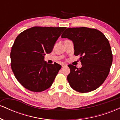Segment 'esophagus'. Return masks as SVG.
Here are the masks:
<instances>
[{
    "label": "esophagus",
    "mask_w": 120,
    "mask_h": 120,
    "mask_svg": "<svg viewBox=\"0 0 120 120\" xmlns=\"http://www.w3.org/2000/svg\"><path fill=\"white\" fill-rule=\"evenodd\" d=\"M67 65L65 64H62V67H67Z\"/></svg>",
    "instance_id": "esophagus-1"
}]
</instances>
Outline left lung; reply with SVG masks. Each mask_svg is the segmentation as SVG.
I'll return each instance as SVG.
<instances>
[{"label": "left lung", "instance_id": "obj_1", "mask_svg": "<svg viewBox=\"0 0 120 120\" xmlns=\"http://www.w3.org/2000/svg\"><path fill=\"white\" fill-rule=\"evenodd\" d=\"M74 44V54L79 55L82 67L68 65L71 72L67 76L73 89L85 93L96 90L108 76L113 56L108 40L95 29L69 27L61 35Z\"/></svg>", "mask_w": 120, "mask_h": 120}]
</instances>
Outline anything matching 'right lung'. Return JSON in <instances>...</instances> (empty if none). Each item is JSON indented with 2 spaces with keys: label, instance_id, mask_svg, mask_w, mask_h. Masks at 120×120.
<instances>
[{
  "label": "right lung",
  "instance_id": "1",
  "mask_svg": "<svg viewBox=\"0 0 120 120\" xmlns=\"http://www.w3.org/2000/svg\"><path fill=\"white\" fill-rule=\"evenodd\" d=\"M65 27L34 26L15 39L11 52V68L17 81L27 90L42 92L50 87L61 66L44 61Z\"/></svg>",
  "mask_w": 120,
  "mask_h": 120
}]
</instances>
